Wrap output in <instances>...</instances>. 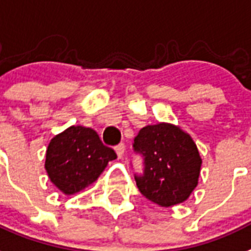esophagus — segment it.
I'll return each instance as SVG.
<instances>
[{
	"mask_svg": "<svg viewBox=\"0 0 251 251\" xmlns=\"http://www.w3.org/2000/svg\"><path fill=\"white\" fill-rule=\"evenodd\" d=\"M124 150H126V146H124V144H119L118 146H115V151H117V155L118 158L121 159L124 156Z\"/></svg>",
	"mask_w": 251,
	"mask_h": 251,
	"instance_id": "34e87169",
	"label": "esophagus"
}]
</instances>
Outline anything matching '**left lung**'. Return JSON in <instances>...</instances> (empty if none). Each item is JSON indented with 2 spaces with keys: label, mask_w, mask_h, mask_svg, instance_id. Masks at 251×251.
Wrapping results in <instances>:
<instances>
[{
  "label": "left lung",
  "mask_w": 251,
  "mask_h": 251,
  "mask_svg": "<svg viewBox=\"0 0 251 251\" xmlns=\"http://www.w3.org/2000/svg\"><path fill=\"white\" fill-rule=\"evenodd\" d=\"M133 150L144 158V173L134 179L145 198L165 208L187 200L201 168L190 134L169 123L146 126L134 137Z\"/></svg>",
  "instance_id": "obj_1"
}]
</instances>
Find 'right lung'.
Listing matches in <instances>:
<instances>
[{"mask_svg": "<svg viewBox=\"0 0 251 251\" xmlns=\"http://www.w3.org/2000/svg\"><path fill=\"white\" fill-rule=\"evenodd\" d=\"M117 159L92 128L72 126L51 140L46 151L50 179L65 195H73L96 181L107 163Z\"/></svg>", "mask_w": 251, "mask_h": 251, "instance_id": "obj_1", "label": "right lung"}]
</instances>
